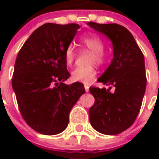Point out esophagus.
I'll list each match as a JSON object with an SVG mask.
<instances>
[{
  "mask_svg": "<svg viewBox=\"0 0 159 159\" xmlns=\"http://www.w3.org/2000/svg\"><path fill=\"white\" fill-rule=\"evenodd\" d=\"M84 87H85V90H86V92H89V86H88V85H85Z\"/></svg>",
  "mask_w": 159,
  "mask_h": 159,
  "instance_id": "obj_1",
  "label": "esophagus"
}]
</instances>
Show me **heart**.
Segmentation results:
<instances>
[{
	"label": "heart",
	"mask_w": 159,
	"mask_h": 159,
	"mask_svg": "<svg viewBox=\"0 0 159 159\" xmlns=\"http://www.w3.org/2000/svg\"><path fill=\"white\" fill-rule=\"evenodd\" d=\"M80 42L81 46L86 49L92 52L90 57L89 64H102L104 61V42L101 38L96 34H86L80 38ZM77 52L75 48L72 44L66 47L64 50L65 62L68 65H71L75 61ZM96 70L93 66H89L85 68H77L71 73V80L73 81L90 84L94 80Z\"/></svg>",
	"instance_id": "1"
}]
</instances>
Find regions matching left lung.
Here are the masks:
<instances>
[{
	"label": "left lung",
	"mask_w": 159,
	"mask_h": 159,
	"mask_svg": "<svg viewBox=\"0 0 159 159\" xmlns=\"http://www.w3.org/2000/svg\"><path fill=\"white\" fill-rule=\"evenodd\" d=\"M88 25L111 40L113 59L97 81L109 89L89 88L95 103L89 109L91 125L103 134L115 135L129 128L142 106L147 78L144 57L132 34L118 24ZM115 89L113 93L109 89Z\"/></svg>",
	"instance_id": "left-lung-1"
}]
</instances>
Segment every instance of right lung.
I'll return each instance as SVG.
<instances>
[{
  "label": "right lung",
  "mask_w": 159,
  "mask_h": 159,
  "mask_svg": "<svg viewBox=\"0 0 159 159\" xmlns=\"http://www.w3.org/2000/svg\"><path fill=\"white\" fill-rule=\"evenodd\" d=\"M79 28L78 24H45L31 34L16 59L12 88L19 111L27 125L42 134L64 131L71 108L85 93L82 83H64L70 75L64 50Z\"/></svg>",
  "instance_id": "right-lung-1"
}]
</instances>
